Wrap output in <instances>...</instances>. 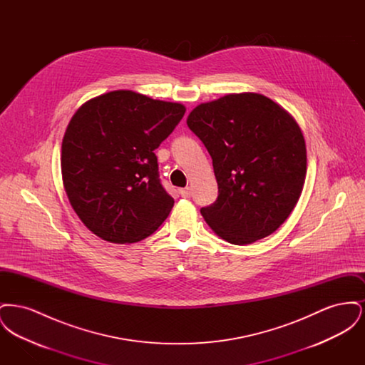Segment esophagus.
Returning <instances> with one entry per match:
<instances>
[{"label":"esophagus","instance_id":"obj_1","mask_svg":"<svg viewBox=\"0 0 365 365\" xmlns=\"http://www.w3.org/2000/svg\"><path fill=\"white\" fill-rule=\"evenodd\" d=\"M179 192H180V195H182V197H190L191 189L190 187H185V189H180Z\"/></svg>","mask_w":365,"mask_h":365}]
</instances>
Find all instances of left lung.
Returning a JSON list of instances; mask_svg holds the SVG:
<instances>
[{"instance_id":"8db88e82","label":"left lung","mask_w":365,"mask_h":365,"mask_svg":"<svg viewBox=\"0 0 365 365\" xmlns=\"http://www.w3.org/2000/svg\"><path fill=\"white\" fill-rule=\"evenodd\" d=\"M212 157L219 194L201 208L227 242L249 245L277 231L301 195L307 148L294 119L257 93L198 105L187 118Z\"/></svg>"}]
</instances>
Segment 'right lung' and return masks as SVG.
Listing matches in <instances>:
<instances>
[{
	"label": "right lung",
	"instance_id": "right-lung-1",
	"mask_svg": "<svg viewBox=\"0 0 365 365\" xmlns=\"http://www.w3.org/2000/svg\"><path fill=\"white\" fill-rule=\"evenodd\" d=\"M186 108L116 90L82 105L61 145V174L73 210L97 237L134 243L152 235L174 198L160 182L155 150Z\"/></svg>",
	"mask_w": 365,
	"mask_h": 365
}]
</instances>
